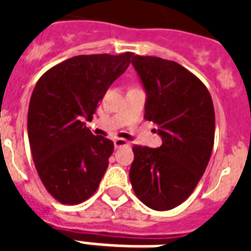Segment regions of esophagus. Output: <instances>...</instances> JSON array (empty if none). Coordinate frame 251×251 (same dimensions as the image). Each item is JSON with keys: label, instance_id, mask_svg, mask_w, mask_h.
I'll use <instances>...</instances> for the list:
<instances>
[{"label": "esophagus", "instance_id": "esophagus-1", "mask_svg": "<svg viewBox=\"0 0 251 251\" xmlns=\"http://www.w3.org/2000/svg\"><path fill=\"white\" fill-rule=\"evenodd\" d=\"M130 142L125 140V138H115L114 140V147L118 149V148H124V147H129Z\"/></svg>", "mask_w": 251, "mask_h": 251}]
</instances>
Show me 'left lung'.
Returning a JSON list of instances; mask_svg holds the SVG:
<instances>
[{
  "label": "left lung",
  "instance_id": "left-lung-1",
  "mask_svg": "<svg viewBox=\"0 0 251 251\" xmlns=\"http://www.w3.org/2000/svg\"><path fill=\"white\" fill-rule=\"evenodd\" d=\"M131 64L147 91L145 115L163 145H134L131 187L156 211L172 210L194 192L210 161L215 137L214 103L203 82L179 63L134 55Z\"/></svg>",
  "mask_w": 251,
  "mask_h": 251
}]
</instances>
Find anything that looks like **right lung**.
<instances>
[{"mask_svg":"<svg viewBox=\"0 0 251 251\" xmlns=\"http://www.w3.org/2000/svg\"><path fill=\"white\" fill-rule=\"evenodd\" d=\"M133 56L79 55L50 68L36 83L28 109L30 152L41 183L62 204H79L98 189L114 144L94 136L86 121L93 120Z\"/></svg>","mask_w":251,"mask_h":251,"instance_id":"1","label":"right lung"}]
</instances>
